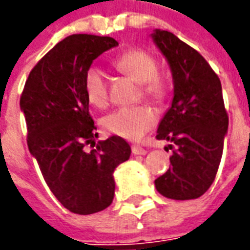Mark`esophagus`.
Instances as JSON below:
<instances>
[{"label":"esophagus","instance_id":"obj_1","mask_svg":"<svg viewBox=\"0 0 250 250\" xmlns=\"http://www.w3.org/2000/svg\"><path fill=\"white\" fill-rule=\"evenodd\" d=\"M132 153L134 155H140V156H143V155H146L147 153V151L144 148H142V147H139V146H132Z\"/></svg>","mask_w":250,"mask_h":250}]
</instances>
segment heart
<instances>
[{"instance_id":"1","label":"heart","mask_w":250,"mask_h":250,"mask_svg":"<svg viewBox=\"0 0 250 250\" xmlns=\"http://www.w3.org/2000/svg\"><path fill=\"white\" fill-rule=\"evenodd\" d=\"M115 67L130 75L138 83L146 97L162 101L167 94V86L158 75V63L144 50H128L114 61ZM84 90L91 104L103 107L108 101L106 74L98 66H91L84 75ZM158 120L156 111L148 106L119 107L103 118L102 125L108 132L127 140H140Z\"/></svg>"}]
</instances>
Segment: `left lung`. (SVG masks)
<instances>
[{"label": "left lung", "instance_id": "8db88e82", "mask_svg": "<svg viewBox=\"0 0 250 250\" xmlns=\"http://www.w3.org/2000/svg\"><path fill=\"white\" fill-rule=\"evenodd\" d=\"M151 38L167 59L173 82L171 107L156 138L176 146L171 167L155 187L168 199H197L213 183L228 132L221 82L208 62L175 34L155 29Z\"/></svg>", "mask_w": 250, "mask_h": 250}]
</instances>
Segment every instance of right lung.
<instances>
[{"label":"right lung","instance_id":"1","mask_svg":"<svg viewBox=\"0 0 250 250\" xmlns=\"http://www.w3.org/2000/svg\"><path fill=\"white\" fill-rule=\"evenodd\" d=\"M115 46L111 37H66L31 70L20 101L31 156L57 200L77 214L97 213L112 203L114 171L131 155L130 144L116 135L84 151L98 136L84 75L94 59Z\"/></svg>","mask_w":250,"mask_h":250}]
</instances>
